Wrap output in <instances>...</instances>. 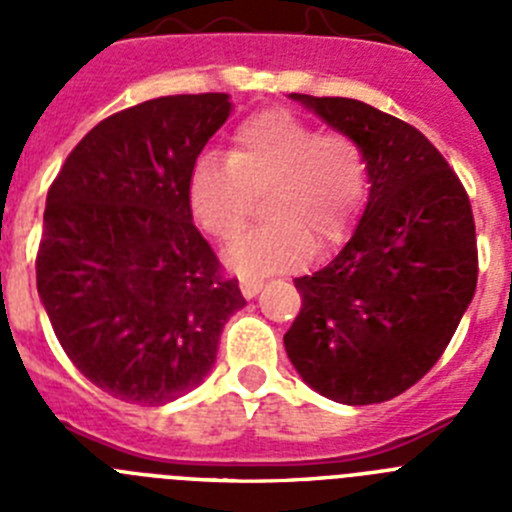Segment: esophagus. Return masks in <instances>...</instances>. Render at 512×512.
I'll use <instances>...</instances> for the list:
<instances>
[{
	"label": "esophagus",
	"instance_id": "esophagus-1",
	"mask_svg": "<svg viewBox=\"0 0 512 512\" xmlns=\"http://www.w3.org/2000/svg\"><path fill=\"white\" fill-rule=\"evenodd\" d=\"M261 287H264V282H261V279H251V277L241 279V292H243V297H248V300L259 295Z\"/></svg>",
	"mask_w": 512,
	"mask_h": 512
}]
</instances>
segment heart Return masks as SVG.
Wrapping results in <instances>:
<instances>
[{"mask_svg": "<svg viewBox=\"0 0 512 512\" xmlns=\"http://www.w3.org/2000/svg\"><path fill=\"white\" fill-rule=\"evenodd\" d=\"M264 194V223L230 246L241 274L289 269L341 243L366 194V158L351 135L318 130L292 110H266L230 135L228 158L205 153L189 171L194 220L217 241L248 223Z\"/></svg>", "mask_w": 512, "mask_h": 512, "instance_id": "heart-1", "label": "heart"}]
</instances>
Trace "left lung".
I'll use <instances>...</instances> for the list:
<instances>
[{
    "instance_id": "8db88e82",
    "label": "left lung",
    "mask_w": 512,
    "mask_h": 512,
    "mask_svg": "<svg viewBox=\"0 0 512 512\" xmlns=\"http://www.w3.org/2000/svg\"><path fill=\"white\" fill-rule=\"evenodd\" d=\"M292 99L359 143L372 189L336 259L295 279L302 307L284 348L328 400H392L431 372L474 297L469 194L438 148L405 120L359 99Z\"/></svg>"
}]
</instances>
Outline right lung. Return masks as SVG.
Here are the masks:
<instances>
[{
    "mask_svg": "<svg viewBox=\"0 0 512 512\" xmlns=\"http://www.w3.org/2000/svg\"><path fill=\"white\" fill-rule=\"evenodd\" d=\"M228 94H174L104 117L48 189L35 279L71 364L107 395L164 405L207 377L246 305L194 228L189 171Z\"/></svg>",
    "mask_w": 512,
    "mask_h": 512,
    "instance_id": "right-lung-1",
    "label": "right lung"
}]
</instances>
